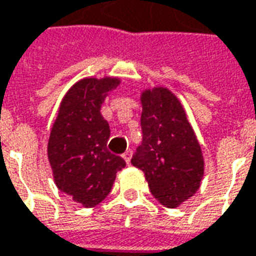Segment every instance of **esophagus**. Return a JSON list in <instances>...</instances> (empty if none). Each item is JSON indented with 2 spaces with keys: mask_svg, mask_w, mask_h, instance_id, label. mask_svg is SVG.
<instances>
[{
  "mask_svg": "<svg viewBox=\"0 0 256 256\" xmlns=\"http://www.w3.org/2000/svg\"><path fill=\"white\" fill-rule=\"evenodd\" d=\"M131 155H132L131 149H128V150L125 152L124 155H122V158H124V159H125V162H126V164H130V162H131Z\"/></svg>",
  "mask_w": 256,
  "mask_h": 256,
  "instance_id": "obj_1",
  "label": "esophagus"
}]
</instances>
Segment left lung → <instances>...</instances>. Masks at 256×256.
Wrapping results in <instances>:
<instances>
[{"instance_id": "obj_1", "label": "left lung", "mask_w": 256, "mask_h": 256, "mask_svg": "<svg viewBox=\"0 0 256 256\" xmlns=\"http://www.w3.org/2000/svg\"><path fill=\"white\" fill-rule=\"evenodd\" d=\"M142 144L131 164L145 173L152 196L174 208L193 196L203 179L204 160L180 101L164 87L142 92Z\"/></svg>"}]
</instances>
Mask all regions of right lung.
I'll return each mask as SVG.
<instances>
[{"mask_svg": "<svg viewBox=\"0 0 256 256\" xmlns=\"http://www.w3.org/2000/svg\"><path fill=\"white\" fill-rule=\"evenodd\" d=\"M120 84L118 78H83L62 100L48 144V158L54 183L84 207L100 204L125 168L121 156L107 149L110 125L101 104Z\"/></svg>", "mask_w": 256, "mask_h": 256, "instance_id": "right-lung-1", "label": "right lung"}]
</instances>
